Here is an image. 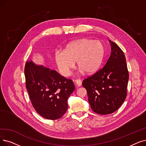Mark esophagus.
Segmentation results:
<instances>
[{
    "instance_id": "obj_1",
    "label": "esophagus",
    "mask_w": 146,
    "mask_h": 146,
    "mask_svg": "<svg viewBox=\"0 0 146 146\" xmlns=\"http://www.w3.org/2000/svg\"><path fill=\"white\" fill-rule=\"evenodd\" d=\"M74 82L76 85L78 86H80L82 84V81L80 79H76L74 80Z\"/></svg>"
}]
</instances>
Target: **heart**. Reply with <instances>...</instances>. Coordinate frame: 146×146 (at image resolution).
Returning a JSON list of instances; mask_svg holds the SVG:
<instances>
[{
	"label": "heart",
	"instance_id": "b5f03b06",
	"mask_svg": "<svg viewBox=\"0 0 146 146\" xmlns=\"http://www.w3.org/2000/svg\"><path fill=\"white\" fill-rule=\"evenodd\" d=\"M104 54V48L100 42L82 39L68 44L65 50H56L55 60L60 73L68 76L74 67L75 61L80 73L97 72L102 63Z\"/></svg>",
	"mask_w": 146,
	"mask_h": 146
}]
</instances>
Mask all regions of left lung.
<instances>
[{
  "label": "left lung",
  "instance_id": "8db88e82",
  "mask_svg": "<svg viewBox=\"0 0 146 146\" xmlns=\"http://www.w3.org/2000/svg\"><path fill=\"white\" fill-rule=\"evenodd\" d=\"M109 42L111 51L105 66L82 82L92 110L100 115L116 111L127 95L129 73L125 56L117 44Z\"/></svg>",
  "mask_w": 146,
  "mask_h": 146
}]
</instances>
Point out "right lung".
I'll list each match as a JSON object with an SVG mask.
<instances>
[{"label": "right lung", "instance_id": "1", "mask_svg": "<svg viewBox=\"0 0 146 146\" xmlns=\"http://www.w3.org/2000/svg\"><path fill=\"white\" fill-rule=\"evenodd\" d=\"M24 74L27 90L36 111L47 119L61 118L68 109V98L75 90L73 81L32 61L26 62Z\"/></svg>", "mask_w": 146, "mask_h": 146}]
</instances>
